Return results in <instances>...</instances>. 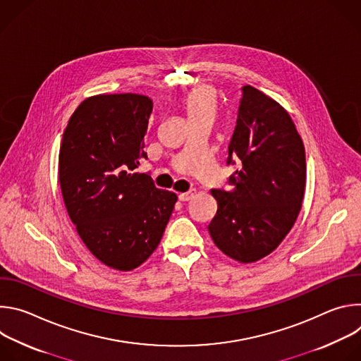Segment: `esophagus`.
Segmentation results:
<instances>
[{
	"label": "esophagus",
	"mask_w": 361,
	"mask_h": 361,
	"mask_svg": "<svg viewBox=\"0 0 361 361\" xmlns=\"http://www.w3.org/2000/svg\"><path fill=\"white\" fill-rule=\"evenodd\" d=\"M195 192H197L195 188H190L187 192H181L178 195V198H180V201H188V200H191L195 195Z\"/></svg>",
	"instance_id": "esophagus-1"
}]
</instances>
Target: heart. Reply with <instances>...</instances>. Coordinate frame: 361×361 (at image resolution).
Returning a JSON list of instances; mask_svg holds the SVG:
<instances>
[{"label":"heart","mask_w":361,"mask_h":361,"mask_svg":"<svg viewBox=\"0 0 361 361\" xmlns=\"http://www.w3.org/2000/svg\"><path fill=\"white\" fill-rule=\"evenodd\" d=\"M188 120L204 116H213L214 111V91L210 87H198L192 90L184 102Z\"/></svg>","instance_id":"heart-1"}]
</instances>
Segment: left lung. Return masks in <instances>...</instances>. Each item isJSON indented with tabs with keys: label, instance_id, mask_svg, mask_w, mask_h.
I'll list each match as a JSON object with an SVG mask.
<instances>
[{
	"label": "left lung",
	"instance_id": "left-lung-1",
	"mask_svg": "<svg viewBox=\"0 0 361 361\" xmlns=\"http://www.w3.org/2000/svg\"><path fill=\"white\" fill-rule=\"evenodd\" d=\"M230 190L214 188V244L240 263L270 254L291 230L304 197L305 154L288 113L251 85L241 88L227 166Z\"/></svg>",
	"mask_w": 361,
	"mask_h": 361
}]
</instances>
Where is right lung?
Segmentation results:
<instances>
[{
    "label": "right lung",
    "instance_id": "1",
    "mask_svg": "<svg viewBox=\"0 0 361 361\" xmlns=\"http://www.w3.org/2000/svg\"><path fill=\"white\" fill-rule=\"evenodd\" d=\"M152 101L140 94L84 99L60 147L66 209L87 248L106 266L128 271L157 248L177 195L137 169L147 160L144 137Z\"/></svg>",
    "mask_w": 361,
    "mask_h": 361
}]
</instances>
